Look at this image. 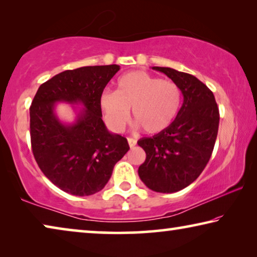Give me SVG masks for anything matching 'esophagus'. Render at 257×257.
<instances>
[{"label":"esophagus","instance_id":"esophagus-1","mask_svg":"<svg viewBox=\"0 0 257 257\" xmlns=\"http://www.w3.org/2000/svg\"><path fill=\"white\" fill-rule=\"evenodd\" d=\"M128 144L130 146V149H134V147L136 146V144H137V141H136V139L132 138V137H128Z\"/></svg>","mask_w":257,"mask_h":257}]
</instances>
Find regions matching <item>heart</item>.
<instances>
[{
    "label": "heart",
    "instance_id": "obj_1",
    "mask_svg": "<svg viewBox=\"0 0 257 257\" xmlns=\"http://www.w3.org/2000/svg\"><path fill=\"white\" fill-rule=\"evenodd\" d=\"M181 105V90L176 82L163 80L144 71L121 76L115 92H103L99 106L106 123L120 132L133 108L134 120L147 134H159L170 127Z\"/></svg>",
    "mask_w": 257,
    "mask_h": 257
}]
</instances>
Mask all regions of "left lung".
Masks as SVG:
<instances>
[{"label":"left lung","mask_w":257,"mask_h":257,"mask_svg":"<svg viewBox=\"0 0 257 257\" xmlns=\"http://www.w3.org/2000/svg\"><path fill=\"white\" fill-rule=\"evenodd\" d=\"M179 86L184 102L170 127L137 142L146 160L138 175L156 193H176L197 179L210 160L219 129L214 95L196 77L171 68L153 67Z\"/></svg>","instance_id":"1"}]
</instances>
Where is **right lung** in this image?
Returning <instances> with one entry per match:
<instances>
[{"label":"right lung","instance_id":"1","mask_svg":"<svg viewBox=\"0 0 257 257\" xmlns=\"http://www.w3.org/2000/svg\"><path fill=\"white\" fill-rule=\"evenodd\" d=\"M120 70L118 64L66 70L45 81L30 105L34 158L47 179L75 196L102 190L113 168L129 150L127 139L111 134L102 120L99 96ZM81 103L75 123L56 116L55 103Z\"/></svg>","mask_w":257,"mask_h":257}]
</instances>
